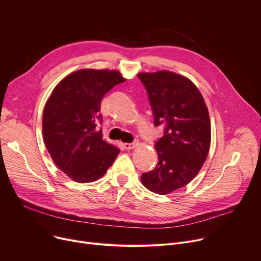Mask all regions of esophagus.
<instances>
[{"instance_id": "1", "label": "esophagus", "mask_w": 261, "mask_h": 261, "mask_svg": "<svg viewBox=\"0 0 261 261\" xmlns=\"http://www.w3.org/2000/svg\"><path fill=\"white\" fill-rule=\"evenodd\" d=\"M138 141H135V142H133V143H124L123 144V146L125 147V149H133V148H135L136 146H138Z\"/></svg>"}]
</instances>
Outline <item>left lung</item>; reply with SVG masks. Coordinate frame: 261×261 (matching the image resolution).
I'll list each match as a JSON object with an SVG mask.
<instances>
[{
    "mask_svg": "<svg viewBox=\"0 0 261 261\" xmlns=\"http://www.w3.org/2000/svg\"><path fill=\"white\" fill-rule=\"evenodd\" d=\"M154 113L155 125L164 124L156 142L158 164L141 176L152 193L170 194L190 183L201 170L211 146V121L204 99L187 76L173 71L140 72Z\"/></svg>",
    "mask_w": 261,
    "mask_h": 261,
    "instance_id": "1",
    "label": "left lung"
}]
</instances>
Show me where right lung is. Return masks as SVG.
I'll return each mask as SVG.
<instances>
[{
	"mask_svg": "<svg viewBox=\"0 0 261 261\" xmlns=\"http://www.w3.org/2000/svg\"><path fill=\"white\" fill-rule=\"evenodd\" d=\"M126 79L118 70L80 69L61 80L45 104L46 148L61 171L79 183L100 179L120 149L103 140L100 106L105 94Z\"/></svg>",
	"mask_w": 261,
	"mask_h": 261,
	"instance_id": "1",
	"label": "right lung"
}]
</instances>
